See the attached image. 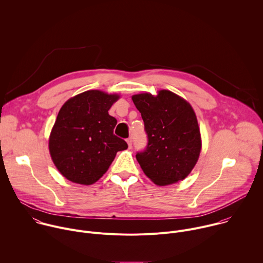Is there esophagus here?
Returning a JSON list of instances; mask_svg holds the SVG:
<instances>
[{
    "label": "esophagus",
    "mask_w": 263,
    "mask_h": 263,
    "mask_svg": "<svg viewBox=\"0 0 263 263\" xmlns=\"http://www.w3.org/2000/svg\"><path fill=\"white\" fill-rule=\"evenodd\" d=\"M127 143H128V146H129V147H132V138H131V137H129V138L127 139Z\"/></svg>",
    "instance_id": "obj_1"
}]
</instances>
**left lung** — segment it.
<instances>
[{
    "label": "left lung",
    "instance_id": "8db88e82",
    "mask_svg": "<svg viewBox=\"0 0 263 263\" xmlns=\"http://www.w3.org/2000/svg\"><path fill=\"white\" fill-rule=\"evenodd\" d=\"M141 114L147 145L136 154L145 176L158 186L178 183L188 177L201 151L200 130L192 106L182 97L162 90L157 96H132Z\"/></svg>",
    "mask_w": 263,
    "mask_h": 263
}]
</instances>
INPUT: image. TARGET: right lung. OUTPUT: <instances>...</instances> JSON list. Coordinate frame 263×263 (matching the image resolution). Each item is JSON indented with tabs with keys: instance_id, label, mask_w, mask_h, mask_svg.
I'll use <instances>...</instances> for the list:
<instances>
[{
	"instance_id": "right-lung-1",
	"label": "right lung",
	"mask_w": 263,
	"mask_h": 263,
	"mask_svg": "<svg viewBox=\"0 0 263 263\" xmlns=\"http://www.w3.org/2000/svg\"><path fill=\"white\" fill-rule=\"evenodd\" d=\"M119 98L98 90L86 91L60 109L48 146L55 167L67 180L80 185L96 183L117 153L128 147L114 134L117 120L108 115Z\"/></svg>"
}]
</instances>
